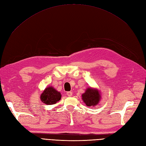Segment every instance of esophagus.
Wrapping results in <instances>:
<instances>
[{"label": "esophagus", "instance_id": "esophagus-1", "mask_svg": "<svg viewBox=\"0 0 146 146\" xmlns=\"http://www.w3.org/2000/svg\"><path fill=\"white\" fill-rule=\"evenodd\" d=\"M66 94H67V96H69V97H71L72 96V92H67V93H66Z\"/></svg>", "mask_w": 146, "mask_h": 146}]
</instances>
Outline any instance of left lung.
Listing matches in <instances>:
<instances>
[{"mask_svg": "<svg viewBox=\"0 0 146 146\" xmlns=\"http://www.w3.org/2000/svg\"><path fill=\"white\" fill-rule=\"evenodd\" d=\"M82 98L86 105L95 107L99 103L102 97L100 92L98 89L88 87L85 92L82 94Z\"/></svg>", "mask_w": 146, "mask_h": 146, "instance_id": "8db88e82", "label": "left lung"}]
</instances>
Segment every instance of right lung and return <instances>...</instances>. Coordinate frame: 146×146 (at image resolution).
I'll return each instance as SVG.
<instances>
[{
	"instance_id": "right-lung-1",
	"label": "right lung",
	"mask_w": 146,
	"mask_h": 146,
	"mask_svg": "<svg viewBox=\"0 0 146 146\" xmlns=\"http://www.w3.org/2000/svg\"><path fill=\"white\" fill-rule=\"evenodd\" d=\"M61 94L60 92L52 86H47L41 94L40 99L44 104L46 105H54L60 100Z\"/></svg>"
}]
</instances>
